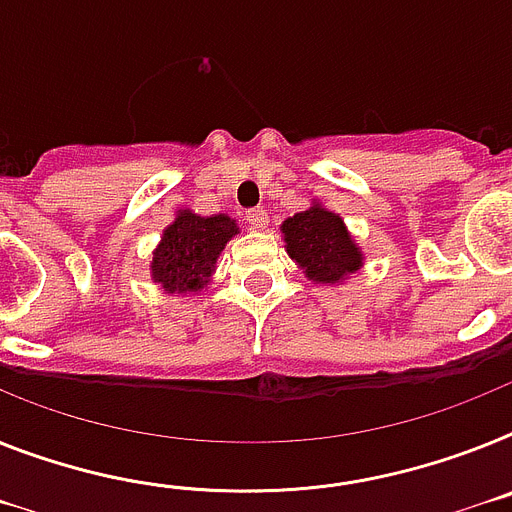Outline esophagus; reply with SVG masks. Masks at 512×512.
Masks as SVG:
<instances>
[{
  "label": "esophagus",
  "instance_id": "obj_1",
  "mask_svg": "<svg viewBox=\"0 0 512 512\" xmlns=\"http://www.w3.org/2000/svg\"><path fill=\"white\" fill-rule=\"evenodd\" d=\"M244 221H247L255 231H263L265 226H268L270 218H268V213H265L263 208H252V210H247V213H244Z\"/></svg>",
  "mask_w": 512,
  "mask_h": 512
}]
</instances>
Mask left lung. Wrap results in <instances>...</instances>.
Segmentation results:
<instances>
[{
  "label": "left lung",
  "mask_w": 512,
  "mask_h": 512,
  "mask_svg": "<svg viewBox=\"0 0 512 512\" xmlns=\"http://www.w3.org/2000/svg\"><path fill=\"white\" fill-rule=\"evenodd\" d=\"M281 231L286 252L309 281L341 283L364 265L362 249L351 239L343 218L320 203L286 218Z\"/></svg>",
  "instance_id": "obj_1"
}]
</instances>
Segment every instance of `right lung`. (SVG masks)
<instances>
[{
    "label": "right lung",
    "mask_w": 512,
    "mask_h": 512,
    "mask_svg": "<svg viewBox=\"0 0 512 512\" xmlns=\"http://www.w3.org/2000/svg\"><path fill=\"white\" fill-rule=\"evenodd\" d=\"M239 234L229 216H197L179 210L171 226L163 229L161 244L153 252L150 278L169 294H197L210 283L216 260L231 236Z\"/></svg>",
    "instance_id": "add662e5"
}]
</instances>
